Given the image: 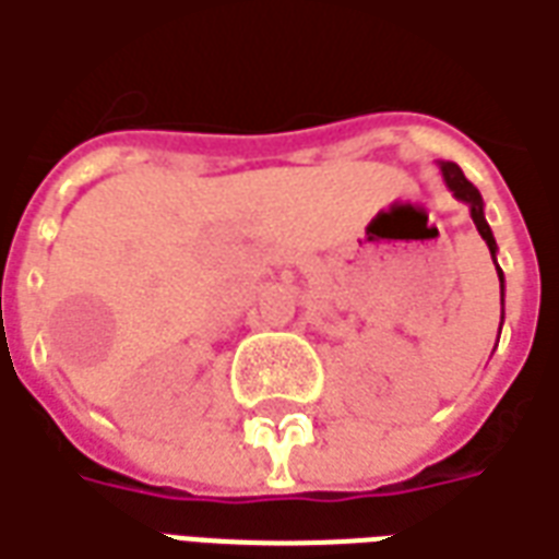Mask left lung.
Segmentation results:
<instances>
[{
	"label": "left lung",
	"instance_id": "obj_1",
	"mask_svg": "<svg viewBox=\"0 0 559 559\" xmlns=\"http://www.w3.org/2000/svg\"><path fill=\"white\" fill-rule=\"evenodd\" d=\"M440 177H443V183L447 189L453 192V199L465 201L471 211V219H474V226L480 231V238L487 241L489 253H492V263H496V253H499V245H496V238H492V229H489L487 216H484V199H480V192H477V186L471 183L468 177L462 174V168L455 165V162H438ZM496 272H499V296H502V321H504V272L496 263ZM499 333H502V324H499Z\"/></svg>",
	"mask_w": 559,
	"mask_h": 559
}]
</instances>
